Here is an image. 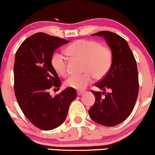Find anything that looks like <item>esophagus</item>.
<instances>
[{"label":"esophagus","instance_id":"34e87169","mask_svg":"<svg viewBox=\"0 0 155 155\" xmlns=\"http://www.w3.org/2000/svg\"><path fill=\"white\" fill-rule=\"evenodd\" d=\"M84 94V92L83 91H77V95L78 96H81L82 94Z\"/></svg>","mask_w":155,"mask_h":155}]
</instances>
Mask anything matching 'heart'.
<instances>
[{
    "label": "heart",
    "instance_id": "b5f03b06",
    "mask_svg": "<svg viewBox=\"0 0 155 155\" xmlns=\"http://www.w3.org/2000/svg\"><path fill=\"white\" fill-rule=\"evenodd\" d=\"M66 51L74 58L84 60L82 74H74L66 81V87L83 90L95 79H101L107 75L112 63V53L109 47L92 40H77L67 46ZM51 64L58 75L65 76L68 73L66 58L62 54H56L51 58Z\"/></svg>",
    "mask_w": 155,
    "mask_h": 155
}]
</instances>
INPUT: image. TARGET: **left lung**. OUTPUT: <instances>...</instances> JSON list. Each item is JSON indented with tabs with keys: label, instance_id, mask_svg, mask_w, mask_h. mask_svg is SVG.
Here are the masks:
<instances>
[{
	"label": "left lung",
	"instance_id": "obj_1",
	"mask_svg": "<svg viewBox=\"0 0 155 155\" xmlns=\"http://www.w3.org/2000/svg\"><path fill=\"white\" fill-rule=\"evenodd\" d=\"M91 36L105 39L112 53V63L104 78L95 84L103 91H91L95 103L89 110V114L98 124L114 127L130 116L137 99L139 80L136 60L128 43L119 35L104 31ZM107 89L110 92L106 93ZM102 94L104 97H101Z\"/></svg>",
	"mask_w": 155,
	"mask_h": 155
}]
</instances>
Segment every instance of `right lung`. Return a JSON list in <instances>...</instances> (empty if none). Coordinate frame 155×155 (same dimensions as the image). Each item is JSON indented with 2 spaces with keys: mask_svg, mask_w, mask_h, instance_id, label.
Returning a JSON list of instances; mask_svg holds the SVG:
<instances>
[{
  "mask_svg": "<svg viewBox=\"0 0 155 155\" xmlns=\"http://www.w3.org/2000/svg\"><path fill=\"white\" fill-rule=\"evenodd\" d=\"M68 42L37 33L25 39L15 54V97L25 117L41 130H51L62 124L70 104L77 97L76 90L69 87L54 97L48 92L61 84L51 64L54 52Z\"/></svg>",
  "mask_w": 155,
  "mask_h": 155,
  "instance_id": "obj_1",
  "label": "right lung"
}]
</instances>
